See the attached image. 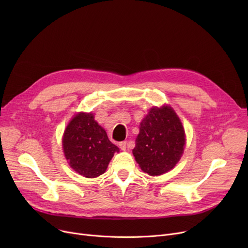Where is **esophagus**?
<instances>
[{
  "instance_id": "34e87169",
  "label": "esophagus",
  "mask_w": 248,
  "mask_h": 248,
  "mask_svg": "<svg viewBox=\"0 0 248 248\" xmlns=\"http://www.w3.org/2000/svg\"><path fill=\"white\" fill-rule=\"evenodd\" d=\"M119 146H120L121 150H123V151H125V149H126V141H125V140H124V141H121L120 144H119Z\"/></svg>"
}]
</instances>
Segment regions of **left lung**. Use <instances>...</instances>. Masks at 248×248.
Masks as SVG:
<instances>
[{
  "label": "left lung",
  "mask_w": 248,
  "mask_h": 248,
  "mask_svg": "<svg viewBox=\"0 0 248 248\" xmlns=\"http://www.w3.org/2000/svg\"><path fill=\"white\" fill-rule=\"evenodd\" d=\"M185 142L184 127L175 110L169 106L155 107L140 124L133 154L142 171L159 176L176 166Z\"/></svg>",
  "instance_id": "8db88e82"
}]
</instances>
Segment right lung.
<instances>
[{
	"instance_id": "obj_1",
	"label": "right lung",
	"mask_w": 248,
	"mask_h": 248,
	"mask_svg": "<svg viewBox=\"0 0 248 248\" xmlns=\"http://www.w3.org/2000/svg\"><path fill=\"white\" fill-rule=\"evenodd\" d=\"M62 147L69 166L86 178L103 174L114 153L120 152L91 112H79L72 117L65 128Z\"/></svg>"
}]
</instances>
